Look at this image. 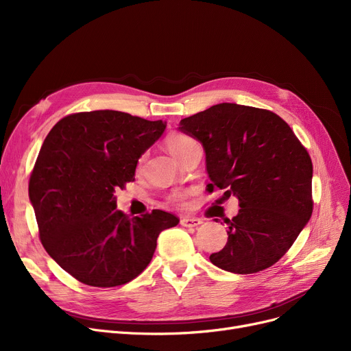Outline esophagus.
<instances>
[{
	"instance_id": "34e87169",
	"label": "esophagus",
	"mask_w": 351,
	"mask_h": 351,
	"mask_svg": "<svg viewBox=\"0 0 351 351\" xmlns=\"http://www.w3.org/2000/svg\"><path fill=\"white\" fill-rule=\"evenodd\" d=\"M202 223V220L197 217H191V216H185L180 219V225L185 226V228H196Z\"/></svg>"
}]
</instances>
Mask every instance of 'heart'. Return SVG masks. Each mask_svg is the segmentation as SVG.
I'll use <instances>...</instances> for the list:
<instances>
[{
    "mask_svg": "<svg viewBox=\"0 0 351 351\" xmlns=\"http://www.w3.org/2000/svg\"><path fill=\"white\" fill-rule=\"evenodd\" d=\"M196 142L191 136L182 135V134H172V135H169L168 138H166V147H168V151L176 159H179ZM175 199L180 200V199H183V196L182 195H176Z\"/></svg>",
    "mask_w": 351,
    "mask_h": 351,
    "instance_id": "obj_1",
    "label": "heart"
}]
</instances>
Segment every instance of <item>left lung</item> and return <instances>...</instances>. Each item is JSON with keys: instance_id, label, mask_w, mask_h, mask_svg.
I'll list each match as a JSON object with an SVG mask.
<instances>
[{"instance_id": "obj_1", "label": "left lung", "mask_w": 351, "mask_h": 351, "mask_svg": "<svg viewBox=\"0 0 351 351\" xmlns=\"http://www.w3.org/2000/svg\"><path fill=\"white\" fill-rule=\"evenodd\" d=\"M179 131L204 146L208 191L226 189L241 206L210 262L237 274L274 265L313 212L311 159L291 128L270 110L223 102L182 119Z\"/></svg>"}]
</instances>
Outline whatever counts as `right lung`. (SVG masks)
Returning a JSON list of instances; mask_svg holds the SVG:
<instances>
[{"instance_id": "right-lung-1", "label": "right lung", "mask_w": 351, "mask_h": 351, "mask_svg": "<svg viewBox=\"0 0 351 351\" xmlns=\"http://www.w3.org/2000/svg\"><path fill=\"white\" fill-rule=\"evenodd\" d=\"M165 129L163 121L105 109L68 115L47 135L29 200L47 253L81 283L131 282L152 261L159 233L179 223L159 209L131 217L114 196L135 180L139 158Z\"/></svg>"}]
</instances>
